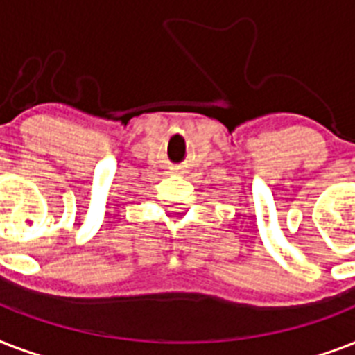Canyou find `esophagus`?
I'll list each match as a JSON object with an SVG mask.
<instances>
[{"label":"esophagus","instance_id":"obj_1","mask_svg":"<svg viewBox=\"0 0 355 355\" xmlns=\"http://www.w3.org/2000/svg\"><path fill=\"white\" fill-rule=\"evenodd\" d=\"M175 170H180V168H175Z\"/></svg>","mask_w":355,"mask_h":355}]
</instances>
